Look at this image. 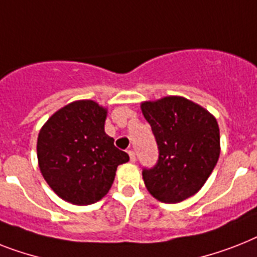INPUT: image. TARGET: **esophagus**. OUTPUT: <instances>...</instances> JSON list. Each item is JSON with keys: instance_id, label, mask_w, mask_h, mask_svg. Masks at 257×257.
Wrapping results in <instances>:
<instances>
[{"instance_id": "obj_1", "label": "esophagus", "mask_w": 257, "mask_h": 257, "mask_svg": "<svg viewBox=\"0 0 257 257\" xmlns=\"http://www.w3.org/2000/svg\"><path fill=\"white\" fill-rule=\"evenodd\" d=\"M128 154H129V160H131V162H136V153H135V152H133V150H129Z\"/></svg>"}]
</instances>
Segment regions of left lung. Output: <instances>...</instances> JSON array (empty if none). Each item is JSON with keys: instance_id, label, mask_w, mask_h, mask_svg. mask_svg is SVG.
Returning a JSON list of instances; mask_svg holds the SVG:
<instances>
[{"instance_id": "1", "label": "left lung", "mask_w": 257, "mask_h": 257, "mask_svg": "<svg viewBox=\"0 0 257 257\" xmlns=\"http://www.w3.org/2000/svg\"><path fill=\"white\" fill-rule=\"evenodd\" d=\"M158 147L153 168L143 169L148 191L158 201L178 203L199 191L215 168L220 136L215 117L179 96L141 104Z\"/></svg>"}]
</instances>
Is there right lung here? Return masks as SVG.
I'll return each instance as SVG.
<instances>
[{"label": "right lung", "instance_id": "1", "mask_svg": "<svg viewBox=\"0 0 257 257\" xmlns=\"http://www.w3.org/2000/svg\"><path fill=\"white\" fill-rule=\"evenodd\" d=\"M107 110L92 100L68 104L38 136L39 169L49 186L72 204H91L109 191L117 166L129 156L104 132Z\"/></svg>", "mask_w": 257, "mask_h": 257}]
</instances>
